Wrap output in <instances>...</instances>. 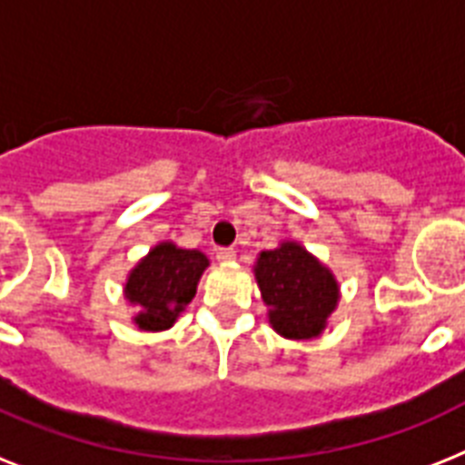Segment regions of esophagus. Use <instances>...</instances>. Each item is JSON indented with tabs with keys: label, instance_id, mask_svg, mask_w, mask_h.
Returning a JSON list of instances; mask_svg holds the SVG:
<instances>
[{
	"label": "esophagus",
	"instance_id": "esophagus-1",
	"mask_svg": "<svg viewBox=\"0 0 465 465\" xmlns=\"http://www.w3.org/2000/svg\"><path fill=\"white\" fill-rule=\"evenodd\" d=\"M235 256H237V252L235 249H230V247H223V249H218L216 252V259L218 261H235Z\"/></svg>",
	"mask_w": 465,
	"mask_h": 465
}]
</instances>
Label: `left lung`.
Returning <instances> with one entry per match:
<instances>
[{"label":"left lung","mask_w":465,"mask_h":465,"mask_svg":"<svg viewBox=\"0 0 465 465\" xmlns=\"http://www.w3.org/2000/svg\"><path fill=\"white\" fill-rule=\"evenodd\" d=\"M254 273L275 332L287 340H311L323 332L340 287L321 261L297 242H282L278 249L261 252Z\"/></svg>","instance_id":"1"}]
</instances>
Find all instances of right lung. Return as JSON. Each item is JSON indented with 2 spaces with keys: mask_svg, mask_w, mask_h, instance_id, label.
<instances>
[{
  "mask_svg": "<svg viewBox=\"0 0 465 465\" xmlns=\"http://www.w3.org/2000/svg\"><path fill=\"white\" fill-rule=\"evenodd\" d=\"M209 266L197 249H180L161 242L133 268L125 282V297L140 306L135 323L142 330H166L197 292V282Z\"/></svg>",
  "mask_w": 465,
  "mask_h": 465,
  "instance_id": "add662e5",
  "label": "right lung"
}]
</instances>
